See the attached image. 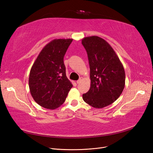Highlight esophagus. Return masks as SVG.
I'll use <instances>...</instances> for the list:
<instances>
[{
	"instance_id": "esophagus-1",
	"label": "esophagus",
	"mask_w": 153,
	"mask_h": 153,
	"mask_svg": "<svg viewBox=\"0 0 153 153\" xmlns=\"http://www.w3.org/2000/svg\"><path fill=\"white\" fill-rule=\"evenodd\" d=\"M82 80H83V78H82V77H80V78H79V80H77V81H76V83H77V84H80V83H81V82L82 81Z\"/></svg>"
}]
</instances>
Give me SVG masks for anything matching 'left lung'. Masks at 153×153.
<instances>
[{
	"instance_id": "1",
	"label": "left lung",
	"mask_w": 153,
	"mask_h": 153,
	"mask_svg": "<svg viewBox=\"0 0 153 153\" xmlns=\"http://www.w3.org/2000/svg\"><path fill=\"white\" fill-rule=\"evenodd\" d=\"M90 66L91 87L82 95L85 103L96 108L105 107L116 100L124 88L125 72L112 47L98 36L82 40Z\"/></svg>"
}]
</instances>
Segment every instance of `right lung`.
I'll return each mask as SVG.
<instances>
[{
    "mask_svg": "<svg viewBox=\"0 0 153 153\" xmlns=\"http://www.w3.org/2000/svg\"><path fill=\"white\" fill-rule=\"evenodd\" d=\"M73 39H55L41 51L29 75L30 94L43 107L53 110L65 101L73 85L66 75L64 57Z\"/></svg>",
    "mask_w": 153,
    "mask_h": 153,
    "instance_id": "add662e5",
    "label": "right lung"
}]
</instances>
